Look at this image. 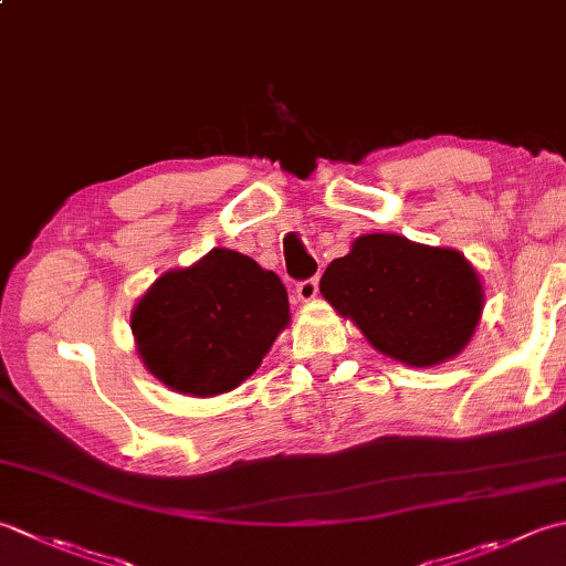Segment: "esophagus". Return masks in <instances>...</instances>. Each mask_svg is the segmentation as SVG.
Returning <instances> with one entry per match:
<instances>
[{"label":"esophagus","mask_w":566,"mask_h":566,"mask_svg":"<svg viewBox=\"0 0 566 566\" xmlns=\"http://www.w3.org/2000/svg\"><path fill=\"white\" fill-rule=\"evenodd\" d=\"M318 294V276H308V280H302L296 284V296L302 302H312V298Z\"/></svg>","instance_id":"esophagus-1"}]
</instances>
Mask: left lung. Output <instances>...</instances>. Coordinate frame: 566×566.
<instances>
[{"label": "left lung", "mask_w": 566, "mask_h": 566, "mask_svg": "<svg viewBox=\"0 0 566 566\" xmlns=\"http://www.w3.org/2000/svg\"><path fill=\"white\" fill-rule=\"evenodd\" d=\"M321 294L375 348L422 368L457 356L483 308L481 282L461 252L385 232L358 238L331 262Z\"/></svg>", "instance_id": "obj_1"}]
</instances>
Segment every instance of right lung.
Listing matches in <instances>:
<instances>
[{
    "label": "right lung",
    "mask_w": 566,
    "mask_h": 566,
    "mask_svg": "<svg viewBox=\"0 0 566 566\" xmlns=\"http://www.w3.org/2000/svg\"><path fill=\"white\" fill-rule=\"evenodd\" d=\"M290 321L280 276L235 250H210L193 268L159 276L132 314L151 375L176 392H228L258 370Z\"/></svg>",
    "instance_id": "add662e5"
}]
</instances>
